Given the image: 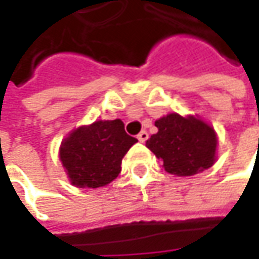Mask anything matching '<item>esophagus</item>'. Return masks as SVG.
Returning <instances> with one entry per match:
<instances>
[{"label": "esophagus", "instance_id": "obj_1", "mask_svg": "<svg viewBox=\"0 0 259 259\" xmlns=\"http://www.w3.org/2000/svg\"><path fill=\"white\" fill-rule=\"evenodd\" d=\"M137 138H138V141H140V143H145V141L148 140V134H147V131H141Z\"/></svg>", "mask_w": 259, "mask_h": 259}]
</instances>
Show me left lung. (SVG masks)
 Listing matches in <instances>:
<instances>
[{
    "label": "left lung",
    "instance_id": "obj_1",
    "mask_svg": "<svg viewBox=\"0 0 259 259\" xmlns=\"http://www.w3.org/2000/svg\"><path fill=\"white\" fill-rule=\"evenodd\" d=\"M155 126L157 134L151 135L145 145L163 161L167 173L189 177L214 164L218 134L197 115L167 114L155 121Z\"/></svg>",
    "mask_w": 259,
    "mask_h": 259
}]
</instances>
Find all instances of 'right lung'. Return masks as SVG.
<instances>
[{"instance_id":"add662e5","label":"right lung","mask_w":259,"mask_h":259,"mask_svg":"<svg viewBox=\"0 0 259 259\" xmlns=\"http://www.w3.org/2000/svg\"><path fill=\"white\" fill-rule=\"evenodd\" d=\"M137 141L125 133L121 119H99L70 131L60 144L59 158L73 186L98 189L118 177L124 155Z\"/></svg>"}]
</instances>
